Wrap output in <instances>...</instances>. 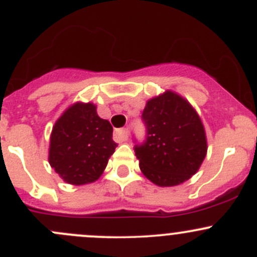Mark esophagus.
<instances>
[{"label": "esophagus", "mask_w": 257, "mask_h": 257, "mask_svg": "<svg viewBox=\"0 0 257 257\" xmlns=\"http://www.w3.org/2000/svg\"><path fill=\"white\" fill-rule=\"evenodd\" d=\"M128 136H129L128 129H118V131L115 132V134H114V137H115V139L118 142L126 141V139H128Z\"/></svg>", "instance_id": "1"}]
</instances>
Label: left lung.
Wrapping results in <instances>:
<instances>
[{
	"mask_svg": "<svg viewBox=\"0 0 257 257\" xmlns=\"http://www.w3.org/2000/svg\"><path fill=\"white\" fill-rule=\"evenodd\" d=\"M147 136L134 145L142 173L159 186L190 179L205 159V129L196 110L183 97L167 90L147 102L142 114Z\"/></svg>",
	"mask_w": 257,
	"mask_h": 257,
	"instance_id": "8db88e82",
	"label": "left lung"
}]
</instances>
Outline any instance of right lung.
Returning <instances> with one entry per match:
<instances>
[{
	"label": "right lung",
	"mask_w": 257,
	"mask_h": 257,
	"mask_svg": "<svg viewBox=\"0 0 257 257\" xmlns=\"http://www.w3.org/2000/svg\"><path fill=\"white\" fill-rule=\"evenodd\" d=\"M113 126L98 116L92 103H74L54 124L49 142V164L73 185L93 183L102 175L115 150Z\"/></svg>",
	"instance_id": "right-lung-1"
}]
</instances>
